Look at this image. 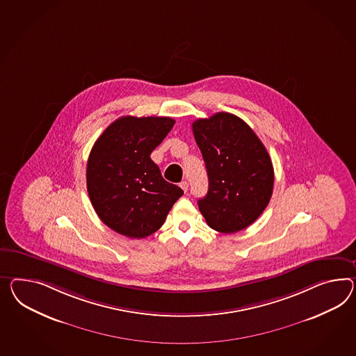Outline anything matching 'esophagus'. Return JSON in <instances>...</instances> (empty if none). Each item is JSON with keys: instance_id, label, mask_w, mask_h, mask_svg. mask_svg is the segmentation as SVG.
Returning <instances> with one entry per match:
<instances>
[{"instance_id": "obj_1", "label": "esophagus", "mask_w": 356, "mask_h": 356, "mask_svg": "<svg viewBox=\"0 0 356 356\" xmlns=\"http://www.w3.org/2000/svg\"><path fill=\"white\" fill-rule=\"evenodd\" d=\"M179 186H181V188H182L183 191H188V183H187V181H183Z\"/></svg>"}]
</instances>
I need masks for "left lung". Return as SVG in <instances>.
Segmentation results:
<instances>
[{"label":"left lung","instance_id":"1","mask_svg":"<svg viewBox=\"0 0 356 356\" xmlns=\"http://www.w3.org/2000/svg\"><path fill=\"white\" fill-rule=\"evenodd\" d=\"M209 188L197 201L209 227L234 234L250 226L268 205L274 188L270 155L245 121L218 112L193 121Z\"/></svg>","mask_w":356,"mask_h":356}]
</instances>
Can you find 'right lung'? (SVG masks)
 <instances>
[{"mask_svg":"<svg viewBox=\"0 0 356 356\" xmlns=\"http://www.w3.org/2000/svg\"><path fill=\"white\" fill-rule=\"evenodd\" d=\"M174 124L170 118L124 116L92 146L86 166L92 208L104 225L124 236L152 235L183 195L149 157Z\"/></svg>","mask_w":356,"mask_h":356,"instance_id":"right-lung-1","label":"right lung"}]
</instances>
